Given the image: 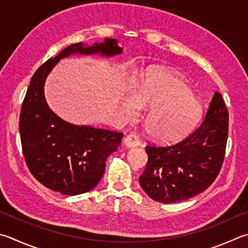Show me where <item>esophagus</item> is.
<instances>
[{
  "label": "esophagus",
  "mask_w": 248,
  "mask_h": 248,
  "mask_svg": "<svg viewBox=\"0 0 248 248\" xmlns=\"http://www.w3.org/2000/svg\"><path fill=\"white\" fill-rule=\"evenodd\" d=\"M124 144L125 146L130 147V148L136 147V146L140 145V139L136 133L131 132V133H129L127 137L124 138Z\"/></svg>",
  "instance_id": "esophagus-1"
}]
</instances>
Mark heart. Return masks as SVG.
Returning <instances> with one entry per match:
<instances>
[{"label": "heart", "mask_w": 248, "mask_h": 248, "mask_svg": "<svg viewBox=\"0 0 248 248\" xmlns=\"http://www.w3.org/2000/svg\"><path fill=\"white\" fill-rule=\"evenodd\" d=\"M143 107L151 108L146 130L157 141L184 137L202 114V103L186 81L171 75L151 76L140 85L138 94L129 92L123 101V110L129 118H137Z\"/></svg>", "instance_id": "heart-1"}]
</instances>
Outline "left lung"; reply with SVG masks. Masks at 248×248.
<instances>
[{
	"mask_svg": "<svg viewBox=\"0 0 248 248\" xmlns=\"http://www.w3.org/2000/svg\"><path fill=\"white\" fill-rule=\"evenodd\" d=\"M229 114L216 92L202 124L181 142L146 146L148 160L139 181L156 202L186 201L204 192L217 178L228 141Z\"/></svg>",
	"mask_w": 248,
	"mask_h": 248,
	"instance_id": "obj_1",
	"label": "left lung"
}]
</instances>
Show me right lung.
<instances>
[{"label":"right lung","mask_w":248,"mask_h":248,"mask_svg":"<svg viewBox=\"0 0 248 248\" xmlns=\"http://www.w3.org/2000/svg\"><path fill=\"white\" fill-rule=\"evenodd\" d=\"M123 53L115 39L88 46L71 44L40 66L22 102L19 133L26 164L33 177L55 192L78 195L92 190L105 171L106 159L120 145L123 133L67 123L49 108L44 83L62 58L75 54L111 57Z\"/></svg>","instance_id":"right-lung-1"}]
</instances>
